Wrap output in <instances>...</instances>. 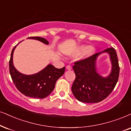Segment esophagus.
<instances>
[{
	"mask_svg": "<svg viewBox=\"0 0 131 131\" xmlns=\"http://www.w3.org/2000/svg\"><path fill=\"white\" fill-rule=\"evenodd\" d=\"M66 68H67L68 70H71V69H72V67H71V65H67Z\"/></svg>",
	"mask_w": 131,
	"mask_h": 131,
	"instance_id": "obj_1",
	"label": "esophagus"
}]
</instances>
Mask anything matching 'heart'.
Listing matches in <instances>:
<instances>
[{
	"label": "heart",
	"mask_w": 131,
	"mask_h": 131,
	"mask_svg": "<svg viewBox=\"0 0 131 131\" xmlns=\"http://www.w3.org/2000/svg\"><path fill=\"white\" fill-rule=\"evenodd\" d=\"M83 52L82 57L84 59L91 57L92 54L95 52V48L93 46H89L88 47L86 45H81L78 47V48L76 49L75 54H80L82 52Z\"/></svg>",
	"instance_id": "heart-1"
}]
</instances>
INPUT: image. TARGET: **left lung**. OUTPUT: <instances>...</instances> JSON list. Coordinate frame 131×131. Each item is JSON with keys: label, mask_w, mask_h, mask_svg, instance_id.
I'll list each match as a JSON object with an SVG mask.
<instances>
[{"label": "left lung", "mask_w": 131, "mask_h": 131, "mask_svg": "<svg viewBox=\"0 0 131 131\" xmlns=\"http://www.w3.org/2000/svg\"><path fill=\"white\" fill-rule=\"evenodd\" d=\"M103 52L110 54L112 63V72L106 78L97 73L96 60ZM73 70L75 79L72 84V94L78 100L84 103H98L105 99L116 85L118 80L120 67L116 51L113 48L74 63Z\"/></svg>", "instance_id": "left-lung-1"}]
</instances>
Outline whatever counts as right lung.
Segmentation results:
<instances>
[{
	"instance_id": "add662e5",
	"label": "right lung",
	"mask_w": 131,
	"mask_h": 131,
	"mask_svg": "<svg viewBox=\"0 0 131 131\" xmlns=\"http://www.w3.org/2000/svg\"><path fill=\"white\" fill-rule=\"evenodd\" d=\"M28 39L37 40L46 45L49 44V42L43 37H30ZM17 45L11 51L9 62V73L15 86L21 94L28 97L36 99L45 98L54 90L56 81L64 74L65 67L58 69L49 64L36 74L32 75L21 74L15 68L13 62V53Z\"/></svg>"
}]
</instances>
